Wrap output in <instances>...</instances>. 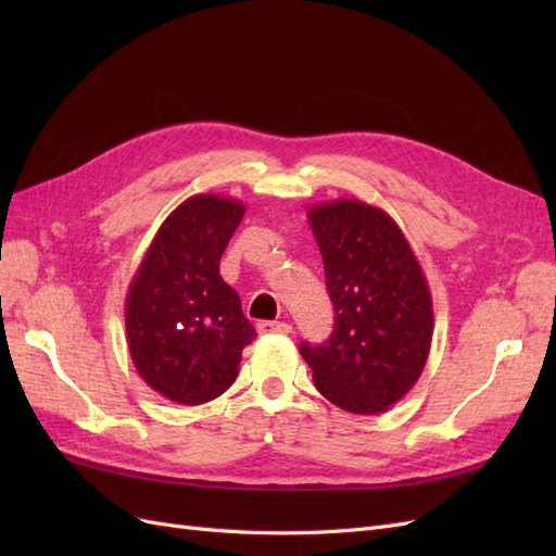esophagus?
Segmentation results:
<instances>
[{"label": "esophagus", "mask_w": 556, "mask_h": 556, "mask_svg": "<svg viewBox=\"0 0 556 556\" xmlns=\"http://www.w3.org/2000/svg\"><path fill=\"white\" fill-rule=\"evenodd\" d=\"M257 331L260 333H290L292 327L288 323H268V319H264V323L257 325Z\"/></svg>", "instance_id": "obj_1"}]
</instances>
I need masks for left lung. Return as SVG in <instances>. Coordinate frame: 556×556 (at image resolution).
<instances>
[{
	"instance_id": "obj_1",
	"label": "left lung",
	"mask_w": 556,
	"mask_h": 556,
	"mask_svg": "<svg viewBox=\"0 0 556 556\" xmlns=\"http://www.w3.org/2000/svg\"><path fill=\"white\" fill-rule=\"evenodd\" d=\"M323 252L333 331L301 343L325 399L355 415L384 413L406 396L429 357L433 306L410 243L382 208L336 199L308 211Z\"/></svg>"
}]
</instances>
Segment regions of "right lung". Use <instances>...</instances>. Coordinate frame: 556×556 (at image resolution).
Masks as SVG:
<instances>
[{
    "mask_svg": "<svg viewBox=\"0 0 556 556\" xmlns=\"http://www.w3.org/2000/svg\"><path fill=\"white\" fill-rule=\"evenodd\" d=\"M239 199L194 194L166 217L134 274L127 345L139 376L164 399L199 406L239 376L255 327L220 276V257L243 220Z\"/></svg>",
    "mask_w": 556,
    "mask_h": 556,
    "instance_id": "right-lung-1",
    "label": "right lung"
}]
</instances>
